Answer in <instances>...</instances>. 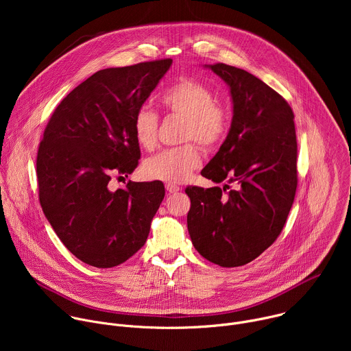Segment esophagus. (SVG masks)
<instances>
[{
    "instance_id": "obj_1",
    "label": "esophagus",
    "mask_w": 351,
    "mask_h": 351,
    "mask_svg": "<svg viewBox=\"0 0 351 351\" xmlns=\"http://www.w3.org/2000/svg\"><path fill=\"white\" fill-rule=\"evenodd\" d=\"M165 189H167L168 193H176V191L180 190V187L178 184H175V183H167Z\"/></svg>"
}]
</instances>
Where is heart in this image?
I'll return each instance as SVG.
<instances>
[{
    "label": "heart",
    "instance_id": "obj_1",
    "mask_svg": "<svg viewBox=\"0 0 351 351\" xmlns=\"http://www.w3.org/2000/svg\"><path fill=\"white\" fill-rule=\"evenodd\" d=\"M161 104L168 115L184 119L182 141H197L206 149L218 147L230 128L229 110L218 103L217 93L195 79H180L161 95ZM160 118L148 107H140L133 117L132 130L137 144L153 149L158 140ZM202 157L195 144L186 143L167 148L144 162L148 178L169 183L184 182L199 167Z\"/></svg>",
    "mask_w": 351,
    "mask_h": 351
}]
</instances>
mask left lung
I'll return each instance as SVG.
<instances>
[{
	"label": "left lung",
	"instance_id": "8db88e82",
	"mask_svg": "<svg viewBox=\"0 0 351 351\" xmlns=\"http://www.w3.org/2000/svg\"><path fill=\"white\" fill-rule=\"evenodd\" d=\"M210 68L230 88L233 118L202 175L236 182V189L225 194L229 184L187 186V229L206 260L232 268L256 260L286 223L297 189L294 114L280 94L247 71L221 62Z\"/></svg>",
	"mask_w": 351,
	"mask_h": 351
}]
</instances>
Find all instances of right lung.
I'll return each instance as SVG.
<instances>
[{"mask_svg":"<svg viewBox=\"0 0 351 351\" xmlns=\"http://www.w3.org/2000/svg\"><path fill=\"white\" fill-rule=\"evenodd\" d=\"M172 65L171 58L98 71L75 87L49 118L36 171L43 213L80 261L112 268L144 245L164 199L161 182H128L140 160L134 112Z\"/></svg>","mask_w":351,"mask_h":351,"instance_id":"add662e5","label":"right lung"}]
</instances>
